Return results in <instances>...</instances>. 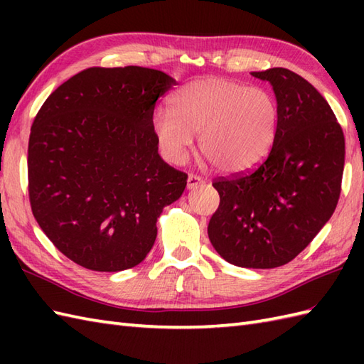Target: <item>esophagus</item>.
<instances>
[{"mask_svg":"<svg viewBox=\"0 0 364 364\" xmlns=\"http://www.w3.org/2000/svg\"><path fill=\"white\" fill-rule=\"evenodd\" d=\"M203 183H205V181H203L202 176L194 175V173H191V175L188 176V189H196V188H198V186H202Z\"/></svg>","mask_w":364,"mask_h":364,"instance_id":"1","label":"esophagus"}]
</instances>
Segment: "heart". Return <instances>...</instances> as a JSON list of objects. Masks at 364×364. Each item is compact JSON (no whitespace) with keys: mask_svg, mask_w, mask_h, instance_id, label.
Returning a JSON list of instances; mask_svg holds the SVG:
<instances>
[{"mask_svg":"<svg viewBox=\"0 0 364 364\" xmlns=\"http://www.w3.org/2000/svg\"><path fill=\"white\" fill-rule=\"evenodd\" d=\"M278 123L280 109L269 90L227 78H203L175 92L170 111L154 114L153 131L173 164L188 159L198 134V149L215 168L242 173L267 156Z\"/></svg>","mask_w":364,"mask_h":364,"instance_id":"1","label":"heart"}]
</instances>
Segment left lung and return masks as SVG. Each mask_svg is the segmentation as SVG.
Segmentation results:
<instances>
[{"label": "left lung", "instance_id": "1", "mask_svg": "<svg viewBox=\"0 0 364 364\" xmlns=\"http://www.w3.org/2000/svg\"><path fill=\"white\" fill-rule=\"evenodd\" d=\"M253 76L272 84L280 123L267 156L250 172L213 181L220 203L208 236L239 267L292 261L335 213L344 172V133L327 100L288 68Z\"/></svg>", "mask_w": 364, "mask_h": 364}]
</instances>
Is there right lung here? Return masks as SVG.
<instances>
[{
	"label": "right lung",
	"mask_w": 364,
	"mask_h": 364,
	"mask_svg": "<svg viewBox=\"0 0 364 364\" xmlns=\"http://www.w3.org/2000/svg\"><path fill=\"white\" fill-rule=\"evenodd\" d=\"M175 80L153 68L90 67L38 109L28 145L34 218L68 259L98 272L144 261L162 208L188 173L161 159L153 112Z\"/></svg>",
	"instance_id": "obj_1"
}]
</instances>
